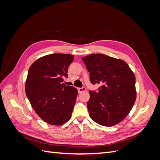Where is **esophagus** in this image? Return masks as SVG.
<instances>
[{
  "mask_svg": "<svg viewBox=\"0 0 160 160\" xmlns=\"http://www.w3.org/2000/svg\"><path fill=\"white\" fill-rule=\"evenodd\" d=\"M78 92L79 93H82V92H85L87 91V89L85 88H78Z\"/></svg>",
  "mask_w": 160,
  "mask_h": 160,
  "instance_id": "obj_1",
  "label": "esophagus"
}]
</instances>
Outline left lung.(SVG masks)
I'll return each instance as SVG.
<instances>
[{
	"mask_svg": "<svg viewBox=\"0 0 160 160\" xmlns=\"http://www.w3.org/2000/svg\"><path fill=\"white\" fill-rule=\"evenodd\" d=\"M93 84L98 91H89L87 106L90 118L103 126L110 127L123 120L136 100L135 77L125 61L103 54L82 57Z\"/></svg>",
	"mask_w": 160,
	"mask_h": 160,
	"instance_id": "1",
	"label": "left lung"
}]
</instances>
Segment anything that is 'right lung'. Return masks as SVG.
<instances>
[{"label":"right lung","instance_id":"right-lung-1","mask_svg":"<svg viewBox=\"0 0 160 160\" xmlns=\"http://www.w3.org/2000/svg\"><path fill=\"white\" fill-rule=\"evenodd\" d=\"M73 59L72 55L55 53L40 57L28 69L26 95L38 117L47 123L60 125L71 118L78 91L62 82Z\"/></svg>","mask_w":160,"mask_h":160}]
</instances>
